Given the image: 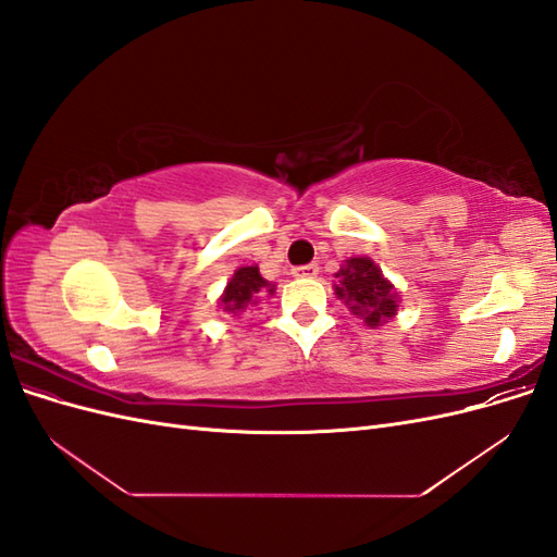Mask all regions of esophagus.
Wrapping results in <instances>:
<instances>
[{
	"label": "esophagus",
	"mask_w": 557,
	"mask_h": 557,
	"mask_svg": "<svg viewBox=\"0 0 557 557\" xmlns=\"http://www.w3.org/2000/svg\"><path fill=\"white\" fill-rule=\"evenodd\" d=\"M295 278H315L318 276V264H301L293 269Z\"/></svg>",
	"instance_id": "esophagus-1"
}]
</instances>
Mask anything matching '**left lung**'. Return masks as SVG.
<instances>
[{
  "label": "left lung",
  "mask_w": 557,
  "mask_h": 557,
  "mask_svg": "<svg viewBox=\"0 0 557 557\" xmlns=\"http://www.w3.org/2000/svg\"><path fill=\"white\" fill-rule=\"evenodd\" d=\"M334 293L346 301L352 315H360L369 327L387 323L397 313L399 295L372 258H350L334 274Z\"/></svg>",
  "instance_id": "obj_1"
}]
</instances>
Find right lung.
I'll return each mask as SVG.
<instances>
[{"label":"right lung","instance_id":"1","mask_svg":"<svg viewBox=\"0 0 557 557\" xmlns=\"http://www.w3.org/2000/svg\"><path fill=\"white\" fill-rule=\"evenodd\" d=\"M272 293H274V285L267 278H262L260 269L256 264L239 267L230 278L227 288L221 297V307L223 311L237 315L239 311L256 307L264 295H272Z\"/></svg>","mask_w":557,"mask_h":557}]
</instances>
